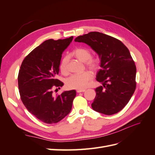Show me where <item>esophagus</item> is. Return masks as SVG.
<instances>
[{
  "mask_svg": "<svg viewBox=\"0 0 155 155\" xmlns=\"http://www.w3.org/2000/svg\"><path fill=\"white\" fill-rule=\"evenodd\" d=\"M85 91V89H82V90H77V91H76V92H77L78 93H79V92H84Z\"/></svg>",
  "mask_w": 155,
  "mask_h": 155,
  "instance_id": "esophagus-1",
  "label": "esophagus"
}]
</instances>
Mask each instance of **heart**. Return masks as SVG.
Segmentation results:
<instances>
[{"instance_id": "1", "label": "heart", "mask_w": 155, "mask_h": 155, "mask_svg": "<svg viewBox=\"0 0 155 155\" xmlns=\"http://www.w3.org/2000/svg\"><path fill=\"white\" fill-rule=\"evenodd\" d=\"M75 58L85 63L87 68L93 72H96L100 68L101 59L99 57L91 56V51L86 47H78L75 48L72 52ZM68 58L64 56L61 60L59 63V68L61 72L65 74L68 72L67 68ZM92 77V74L89 71H85L81 74H74L66 79L65 84L68 88L82 90L88 85V81Z\"/></svg>"}]
</instances>
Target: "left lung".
<instances>
[{
    "label": "left lung",
    "mask_w": 155,
    "mask_h": 155,
    "mask_svg": "<svg viewBox=\"0 0 155 155\" xmlns=\"http://www.w3.org/2000/svg\"><path fill=\"white\" fill-rule=\"evenodd\" d=\"M74 41L90 46L101 59L96 80L103 86L95 89L92 109L106 115L118 113L128 104L137 86V68L129 50L120 40L97 31L78 36Z\"/></svg>",
    "instance_id": "left-lung-1"
}]
</instances>
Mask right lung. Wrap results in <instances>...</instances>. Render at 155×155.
Here are the masks:
<instances>
[{"label": "right lung", "mask_w": 155, "mask_h": 155, "mask_svg": "<svg viewBox=\"0 0 155 155\" xmlns=\"http://www.w3.org/2000/svg\"><path fill=\"white\" fill-rule=\"evenodd\" d=\"M72 39L73 36L44 41L26 56L18 72V86L23 104L45 124L58 123L67 116L76 96L75 90L57 96L53 94L54 88L63 85L55 77L59 74L63 51Z\"/></svg>", "instance_id": "obj_1"}]
</instances>
